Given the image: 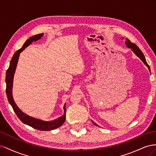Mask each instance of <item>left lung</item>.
Masks as SVG:
<instances>
[{
	"mask_svg": "<svg viewBox=\"0 0 156 156\" xmlns=\"http://www.w3.org/2000/svg\"><path fill=\"white\" fill-rule=\"evenodd\" d=\"M125 44H126V46L127 47V48H130V49L132 50V51H133V53H134L136 56H137L138 57H139L141 60L143 61V62H144V64L146 66L148 67L149 71H150V66H148V64H147V62H146L145 57H144V55H143V52L139 49V48H138V47L136 46L135 44H133V43H131V42L130 41V40H129L127 38L126 39ZM92 122H93V124H94V125H96V126H98V125L96 124L95 123V122H93V121H92Z\"/></svg>",
	"mask_w": 156,
	"mask_h": 156,
	"instance_id": "8db88e82",
	"label": "left lung"
}]
</instances>
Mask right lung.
I'll return each instance as SVG.
<instances>
[{"mask_svg": "<svg viewBox=\"0 0 156 156\" xmlns=\"http://www.w3.org/2000/svg\"><path fill=\"white\" fill-rule=\"evenodd\" d=\"M44 34H40L30 37V38L28 39L22 47V48L19 49L16 52V53L13 55V57L10 61V66H9L8 70L6 71V92L9 103L12 105L14 112H16V115L20 119V120L24 123L29 126L33 128L41 130V131H51L58 128L60 126H62L66 120V103L64 105V115L58 119L51 121H44L38 119H36L32 116H30L23 112L20 108L17 107L16 103L14 101L12 95V88H13V80L14 73H15L17 64L18 62L19 57H20V53L24 50L27 47L30 45L33 41H37L41 39L43 37Z\"/></svg>", "mask_w": 156, "mask_h": 156, "instance_id": "obj_1", "label": "right lung"}]
</instances>
